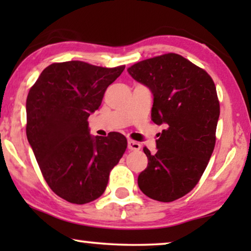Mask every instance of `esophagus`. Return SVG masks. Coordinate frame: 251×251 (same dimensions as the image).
Returning <instances> with one entry per match:
<instances>
[{"mask_svg":"<svg viewBox=\"0 0 251 251\" xmlns=\"http://www.w3.org/2000/svg\"><path fill=\"white\" fill-rule=\"evenodd\" d=\"M128 149L130 151H139L142 149V145L138 142H135V140H128Z\"/></svg>","mask_w":251,"mask_h":251,"instance_id":"obj_1","label":"esophagus"}]
</instances>
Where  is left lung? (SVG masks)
Here are the masks:
<instances>
[{"label":"left lung","mask_w":251,"mask_h":251,"mask_svg":"<svg viewBox=\"0 0 251 251\" xmlns=\"http://www.w3.org/2000/svg\"><path fill=\"white\" fill-rule=\"evenodd\" d=\"M128 73L152 92V121L166 126L156 140L157 152L144 149L149 164L138 186L153 200L175 201L193 190L214 152L219 118L215 83L177 53L139 61Z\"/></svg>","instance_id":"8db88e82"}]
</instances>
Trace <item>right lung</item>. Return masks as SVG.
Returning a JSON list of instances; mask_svg holds the SVG:
<instances>
[{
  "instance_id": "add662e5",
  "label": "right lung",
  "mask_w": 251,
  "mask_h": 251,
  "mask_svg": "<svg viewBox=\"0 0 251 251\" xmlns=\"http://www.w3.org/2000/svg\"><path fill=\"white\" fill-rule=\"evenodd\" d=\"M125 66L84 61L44 68L26 100V135L47 184L64 200L84 204L104 193L111 170L126 149L119 132L92 137L88 118Z\"/></svg>"
}]
</instances>
